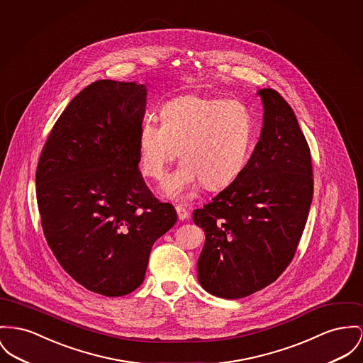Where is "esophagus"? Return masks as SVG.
Returning <instances> with one entry per match:
<instances>
[{
	"label": "esophagus",
	"instance_id": "obj_1",
	"mask_svg": "<svg viewBox=\"0 0 363 363\" xmlns=\"http://www.w3.org/2000/svg\"><path fill=\"white\" fill-rule=\"evenodd\" d=\"M176 213H177L179 220H186V218H189V216H190V213L183 206H176Z\"/></svg>",
	"mask_w": 363,
	"mask_h": 363
}]
</instances>
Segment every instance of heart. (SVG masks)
Instances as JSON below:
<instances>
[{
	"label": "heart",
	"instance_id": "b5f03b06",
	"mask_svg": "<svg viewBox=\"0 0 363 363\" xmlns=\"http://www.w3.org/2000/svg\"><path fill=\"white\" fill-rule=\"evenodd\" d=\"M255 136L250 110L238 100L186 95L167 101L161 123L145 118L138 129L142 173L161 180L177 150L182 160L161 194L187 199L199 182L206 189L231 183L246 165Z\"/></svg>",
	"mask_w": 363,
	"mask_h": 363
}]
</instances>
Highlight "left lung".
<instances>
[{
    "instance_id": "obj_1",
    "label": "left lung",
    "mask_w": 363,
    "mask_h": 363,
    "mask_svg": "<svg viewBox=\"0 0 363 363\" xmlns=\"http://www.w3.org/2000/svg\"><path fill=\"white\" fill-rule=\"evenodd\" d=\"M257 95L264 114L253 154L238 177L193 215L205 233L198 281L230 300L266 288L284 272L313 202L311 154L291 107L274 89Z\"/></svg>"
}]
</instances>
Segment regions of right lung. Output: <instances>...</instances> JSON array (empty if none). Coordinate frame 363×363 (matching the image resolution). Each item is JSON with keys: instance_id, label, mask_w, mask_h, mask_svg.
<instances>
[{"instance_id": "right-lung-1", "label": "right lung", "mask_w": 363, "mask_h": 363, "mask_svg": "<svg viewBox=\"0 0 363 363\" xmlns=\"http://www.w3.org/2000/svg\"><path fill=\"white\" fill-rule=\"evenodd\" d=\"M145 95L142 84L111 79L82 89L55 123L35 173L50 250L74 281L107 297L142 285L154 242L177 220L139 170Z\"/></svg>"}]
</instances>
